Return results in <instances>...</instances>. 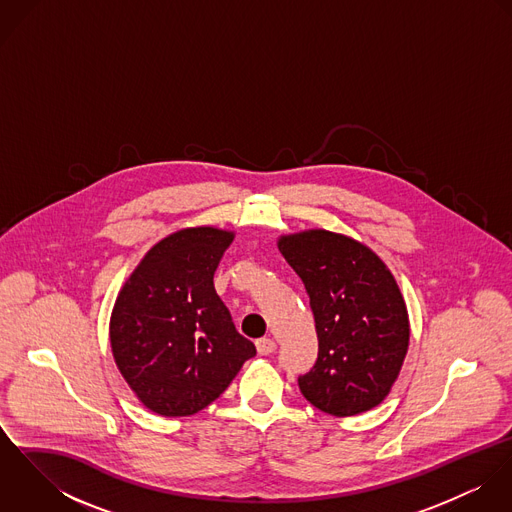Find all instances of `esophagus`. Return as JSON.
Segmentation results:
<instances>
[{"label":"esophagus","instance_id":"esophagus-1","mask_svg":"<svg viewBox=\"0 0 512 512\" xmlns=\"http://www.w3.org/2000/svg\"><path fill=\"white\" fill-rule=\"evenodd\" d=\"M256 351H258V355H272L276 351V343L272 339H258Z\"/></svg>","mask_w":512,"mask_h":512}]
</instances>
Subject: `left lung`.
I'll return each mask as SVG.
<instances>
[{"instance_id":"1","label":"left lung","mask_w":512,"mask_h":512,"mask_svg":"<svg viewBox=\"0 0 512 512\" xmlns=\"http://www.w3.org/2000/svg\"><path fill=\"white\" fill-rule=\"evenodd\" d=\"M278 248L307 290L319 341L315 365L297 378L301 394L337 418L372 410L396 382L410 343L392 272L363 242L323 228L284 234Z\"/></svg>"}]
</instances>
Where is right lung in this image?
Segmentation results:
<instances>
[{"instance_id":"right-lung-1","label":"right lung","mask_w":512,"mask_h":512,"mask_svg":"<svg viewBox=\"0 0 512 512\" xmlns=\"http://www.w3.org/2000/svg\"><path fill=\"white\" fill-rule=\"evenodd\" d=\"M234 232L181 228L147 250L116 297L110 345L147 410L193 416L215 402L256 355L215 292L213 276Z\"/></svg>"}]
</instances>
